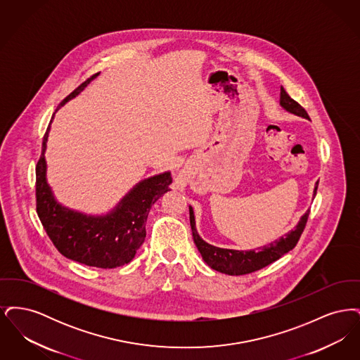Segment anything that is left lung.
<instances>
[{
  "label": "left lung",
  "instance_id": "1",
  "mask_svg": "<svg viewBox=\"0 0 360 360\" xmlns=\"http://www.w3.org/2000/svg\"><path fill=\"white\" fill-rule=\"evenodd\" d=\"M281 106L295 116L309 119L307 110L297 101H294L283 87H281ZM317 186H319V182L316 184L313 195H316ZM188 212H190V226L193 232V239L201 257L210 269L228 275L250 274L271 264L279 257H283L286 252H289L297 245L298 240L305 229L309 217V210H307V213L301 217L300 223L297 224V226L292 231L286 233L285 236H282L281 239L275 240L257 251L255 250L238 251V250L219 248L212 244H207L206 241L201 239L195 229V220H194V213L191 206H188Z\"/></svg>",
  "mask_w": 360,
  "mask_h": 360
}]
</instances>
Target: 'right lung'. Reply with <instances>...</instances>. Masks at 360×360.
I'll return each instance as SVG.
<instances>
[{"instance_id":"1","label":"right lung","mask_w":360,"mask_h":360,"mask_svg":"<svg viewBox=\"0 0 360 360\" xmlns=\"http://www.w3.org/2000/svg\"><path fill=\"white\" fill-rule=\"evenodd\" d=\"M94 74L60 103L78 96ZM36 165V212L49 238L63 257L98 269H115L129 263L146 239V221L151 206L170 190L172 174L163 172L139 182L110 213L87 216L56 202L46 179V143Z\"/></svg>"}]
</instances>
